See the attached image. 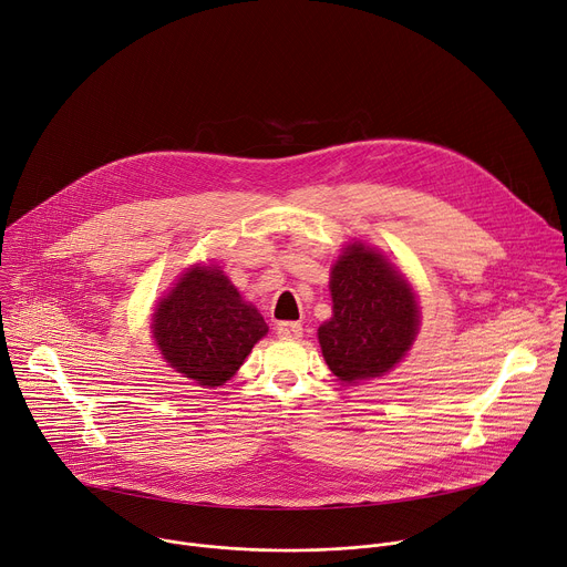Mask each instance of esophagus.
<instances>
[{
  "instance_id": "34e87169",
  "label": "esophagus",
  "mask_w": 567,
  "mask_h": 567,
  "mask_svg": "<svg viewBox=\"0 0 567 567\" xmlns=\"http://www.w3.org/2000/svg\"><path fill=\"white\" fill-rule=\"evenodd\" d=\"M301 333H303V329L297 322H281V324H277V336L281 340H297V338H301Z\"/></svg>"
}]
</instances>
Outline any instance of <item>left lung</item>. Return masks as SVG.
<instances>
[{
	"label": "left lung",
	"mask_w": 567,
	"mask_h": 567,
	"mask_svg": "<svg viewBox=\"0 0 567 567\" xmlns=\"http://www.w3.org/2000/svg\"><path fill=\"white\" fill-rule=\"evenodd\" d=\"M333 318L318 329L322 355L340 383L394 369L419 333V303L408 279L379 249L351 243L331 268Z\"/></svg>",
	"instance_id": "1"
}]
</instances>
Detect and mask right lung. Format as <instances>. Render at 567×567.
Segmentation results:
<instances>
[{
	"label": "right lung",
	"instance_id": "right-lung-1",
	"mask_svg": "<svg viewBox=\"0 0 567 567\" xmlns=\"http://www.w3.org/2000/svg\"><path fill=\"white\" fill-rule=\"evenodd\" d=\"M162 358L184 379L220 388L266 333L261 312L245 301L218 266H192L153 312Z\"/></svg>",
	"mask_w": 567,
	"mask_h": 567
}]
</instances>
